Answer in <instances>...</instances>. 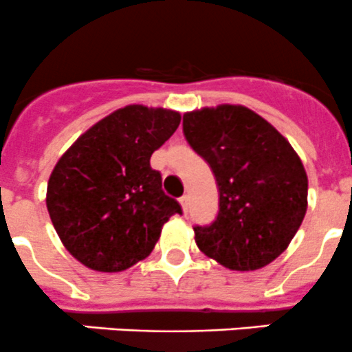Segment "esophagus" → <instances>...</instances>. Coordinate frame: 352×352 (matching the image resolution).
<instances>
[{
  "label": "esophagus",
  "instance_id": "obj_1",
  "mask_svg": "<svg viewBox=\"0 0 352 352\" xmlns=\"http://www.w3.org/2000/svg\"><path fill=\"white\" fill-rule=\"evenodd\" d=\"M179 202H180V206H182L184 212H186V214H187V211H189V204H190L189 196H182V197L179 199Z\"/></svg>",
  "mask_w": 352,
  "mask_h": 352
}]
</instances>
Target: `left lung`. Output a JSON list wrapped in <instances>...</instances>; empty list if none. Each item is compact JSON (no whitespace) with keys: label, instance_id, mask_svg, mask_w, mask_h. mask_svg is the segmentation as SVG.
<instances>
[{"label":"left lung","instance_id":"obj_1","mask_svg":"<svg viewBox=\"0 0 352 352\" xmlns=\"http://www.w3.org/2000/svg\"><path fill=\"white\" fill-rule=\"evenodd\" d=\"M184 134L208 162L219 190L214 221L194 226L199 250L232 271L271 264L307 212L300 156L274 126L243 105L184 113Z\"/></svg>","mask_w":352,"mask_h":352}]
</instances>
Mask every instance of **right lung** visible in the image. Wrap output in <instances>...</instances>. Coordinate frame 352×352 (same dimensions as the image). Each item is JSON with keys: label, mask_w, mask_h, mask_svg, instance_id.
Segmentation results:
<instances>
[{"label": "right lung", "mask_w": 352, "mask_h": 352, "mask_svg": "<svg viewBox=\"0 0 352 352\" xmlns=\"http://www.w3.org/2000/svg\"><path fill=\"white\" fill-rule=\"evenodd\" d=\"M180 113L127 105L98 120L49 177V216L66 250L98 272H120L155 248L182 208L162 189L150 158L179 127Z\"/></svg>", "instance_id": "1"}]
</instances>
